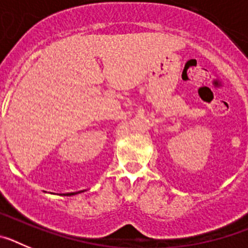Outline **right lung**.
Wrapping results in <instances>:
<instances>
[{"label":"right lung","instance_id":"1","mask_svg":"<svg viewBox=\"0 0 248 248\" xmlns=\"http://www.w3.org/2000/svg\"><path fill=\"white\" fill-rule=\"evenodd\" d=\"M79 192H83V191H78V192H71V194H68L67 196H72V195H76V194H79Z\"/></svg>","mask_w":248,"mask_h":248}]
</instances>
